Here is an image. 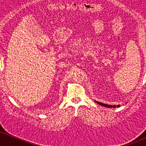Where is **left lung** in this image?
<instances>
[{"mask_svg": "<svg viewBox=\"0 0 146 146\" xmlns=\"http://www.w3.org/2000/svg\"><path fill=\"white\" fill-rule=\"evenodd\" d=\"M95 102H96V103H98L99 105H101V106H103L104 107H106V108H119L120 107V105H117V106H111V105H108V104H102L101 103V102H97V101H95Z\"/></svg>", "mask_w": 146, "mask_h": 146, "instance_id": "left-lung-1", "label": "left lung"}]
</instances>
